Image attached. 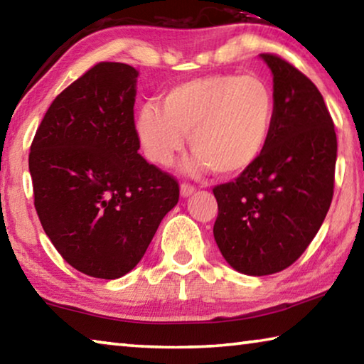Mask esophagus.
Wrapping results in <instances>:
<instances>
[{"instance_id": "esophagus-1", "label": "esophagus", "mask_w": 364, "mask_h": 364, "mask_svg": "<svg viewBox=\"0 0 364 364\" xmlns=\"http://www.w3.org/2000/svg\"><path fill=\"white\" fill-rule=\"evenodd\" d=\"M180 191H181V196L183 197H188V196H191V194L194 193L196 188L193 186V184H189V183H181Z\"/></svg>"}]
</instances>
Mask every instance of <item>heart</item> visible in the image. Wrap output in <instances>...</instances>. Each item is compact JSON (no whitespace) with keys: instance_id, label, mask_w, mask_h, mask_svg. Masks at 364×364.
Instances as JSON below:
<instances>
[{"instance_id":"b5f03b06","label":"heart","mask_w":364,"mask_h":364,"mask_svg":"<svg viewBox=\"0 0 364 364\" xmlns=\"http://www.w3.org/2000/svg\"><path fill=\"white\" fill-rule=\"evenodd\" d=\"M274 95L257 75H212L188 80L168 90L160 107L147 104L134 128L146 157L170 165L183 149L184 136L196 152L189 170L239 175L254 165L267 147L274 122Z\"/></svg>"}]
</instances>
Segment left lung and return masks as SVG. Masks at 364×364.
Returning a JSON list of instances; mask_svg holds the SVG:
<instances>
[{
    "label": "left lung",
    "instance_id": "8db88e82",
    "mask_svg": "<svg viewBox=\"0 0 364 364\" xmlns=\"http://www.w3.org/2000/svg\"><path fill=\"white\" fill-rule=\"evenodd\" d=\"M260 58L273 73L274 122L260 159L213 194V236L239 273L267 276L297 260L316 236L334 196L337 136L319 90L278 54Z\"/></svg>",
    "mask_w": 364,
    "mask_h": 364
}]
</instances>
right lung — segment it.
I'll list each match as a JSON object with an SVG mask.
<instances>
[{
  "label": "right lung",
  "mask_w": 364,
  "mask_h": 364,
  "mask_svg": "<svg viewBox=\"0 0 364 364\" xmlns=\"http://www.w3.org/2000/svg\"><path fill=\"white\" fill-rule=\"evenodd\" d=\"M138 72L100 63L56 96L30 146L35 208L64 260L117 279L149 247L180 199L176 178L138 154Z\"/></svg>",
  "instance_id": "add662e5"
}]
</instances>
